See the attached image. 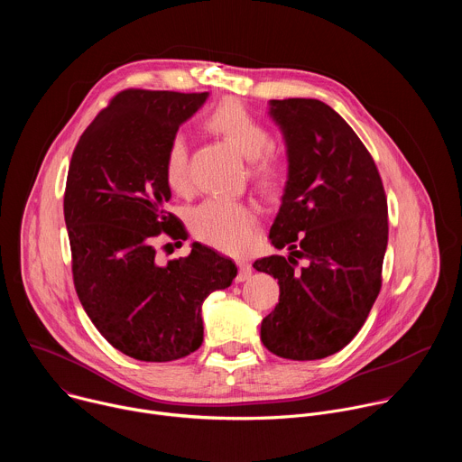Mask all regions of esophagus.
Instances as JSON below:
<instances>
[{
  "instance_id": "obj_1",
  "label": "esophagus",
  "mask_w": 462,
  "mask_h": 462,
  "mask_svg": "<svg viewBox=\"0 0 462 462\" xmlns=\"http://www.w3.org/2000/svg\"><path fill=\"white\" fill-rule=\"evenodd\" d=\"M252 276V267L248 265V263H245V261H239V273H237V276H236V282H246L248 278Z\"/></svg>"
}]
</instances>
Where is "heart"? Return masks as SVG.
Masks as SVG:
<instances>
[{
  "label": "heart",
  "mask_w": 462,
  "mask_h": 462,
  "mask_svg": "<svg viewBox=\"0 0 462 462\" xmlns=\"http://www.w3.org/2000/svg\"><path fill=\"white\" fill-rule=\"evenodd\" d=\"M203 124L248 161V177L261 193L274 195L282 189L287 179V162L276 150L269 148V127L241 102L234 98L219 102L205 116ZM162 175L173 191L188 189V148L179 134L171 135L166 144ZM255 210L239 201L208 199L189 214L193 236L228 254L250 250L255 243Z\"/></svg>",
  "instance_id": "heart-1"
}]
</instances>
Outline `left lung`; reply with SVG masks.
<instances>
[{
	"label": "left lung",
	"mask_w": 462,
	"mask_h": 462,
	"mask_svg": "<svg viewBox=\"0 0 462 462\" xmlns=\"http://www.w3.org/2000/svg\"><path fill=\"white\" fill-rule=\"evenodd\" d=\"M269 115L289 159L269 237L291 254L254 263L280 283V303L261 321V342L282 358L319 360L358 335L380 292L387 199L371 153L333 107L285 98L271 100Z\"/></svg>",
	"instance_id": "8db88e82"
}]
</instances>
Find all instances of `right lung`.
Returning <instances> with one entry per match:
<instances>
[{"instance_id": "obj_1", "label": "right lung", "mask_w": 462, "mask_h": 462, "mask_svg": "<svg viewBox=\"0 0 462 462\" xmlns=\"http://www.w3.org/2000/svg\"><path fill=\"white\" fill-rule=\"evenodd\" d=\"M208 93L125 89L82 134L68 171L63 216L79 300L120 353L171 362L203 344V301L230 287L236 263L193 243L188 257L159 265L153 237L186 241L164 205V150Z\"/></svg>"}]
</instances>
